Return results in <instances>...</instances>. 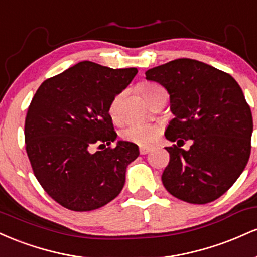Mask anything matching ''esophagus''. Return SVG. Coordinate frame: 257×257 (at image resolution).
<instances>
[{
	"label": "esophagus",
	"mask_w": 257,
	"mask_h": 257,
	"mask_svg": "<svg viewBox=\"0 0 257 257\" xmlns=\"http://www.w3.org/2000/svg\"><path fill=\"white\" fill-rule=\"evenodd\" d=\"M151 152V150L147 149V147H140V153L141 155H147V153Z\"/></svg>",
	"instance_id": "1"
}]
</instances>
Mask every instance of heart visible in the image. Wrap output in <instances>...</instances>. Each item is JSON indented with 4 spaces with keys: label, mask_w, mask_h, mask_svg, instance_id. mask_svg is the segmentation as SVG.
<instances>
[{
    "label": "heart",
    "mask_w": 257,
    "mask_h": 257,
    "mask_svg": "<svg viewBox=\"0 0 257 257\" xmlns=\"http://www.w3.org/2000/svg\"><path fill=\"white\" fill-rule=\"evenodd\" d=\"M158 90H162V88L157 84H146L143 87V93L145 98H150ZM122 99V94H118L114 96L113 100L110 104V111L111 117L113 119L117 118V108H118V104ZM162 133V126L158 124H146V123H132L129 124L124 131L122 132V137L124 140L131 141L133 144H137L139 146L143 147H150L152 146L156 141L158 140L159 135Z\"/></svg>",
    "instance_id": "heart-1"
}]
</instances>
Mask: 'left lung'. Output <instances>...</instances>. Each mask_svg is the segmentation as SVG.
Segmentation results:
<instances>
[{
  "label": "left lung",
  "mask_w": 257,
  "mask_h": 257,
  "mask_svg": "<svg viewBox=\"0 0 257 257\" xmlns=\"http://www.w3.org/2000/svg\"><path fill=\"white\" fill-rule=\"evenodd\" d=\"M146 79L170 95L166 147L170 161L162 182L170 194L192 204L217 199L237 181L251 151L252 114L239 84L228 73L193 59H176L147 70ZM193 141L190 150L179 147Z\"/></svg>",
  "instance_id": "left-lung-1"
}]
</instances>
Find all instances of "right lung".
<instances>
[{"instance_id":"add662e5","label":"right lung","mask_w":257,"mask_h":257,"mask_svg":"<svg viewBox=\"0 0 257 257\" xmlns=\"http://www.w3.org/2000/svg\"><path fill=\"white\" fill-rule=\"evenodd\" d=\"M137 73V67L81 61L46 79L32 98L25 118L26 153L43 190L64 208L95 210L122 191L139 147L129 141L110 147L117 134L108 108ZM95 143L109 147L93 153Z\"/></svg>"}]
</instances>
